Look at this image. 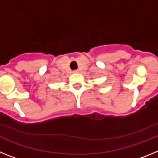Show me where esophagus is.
Returning a JSON list of instances; mask_svg holds the SVG:
<instances>
[{
  "label": "esophagus",
  "mask_w": 158,
  "mask_h": 158,
  "mask_svg": "<svg viewBox=\"0 0 158 158\" xmlns=\"http://www.w3.org/2000/svg\"><path fill=\"white\" fill-rule=\"evenodd\" d=\"M73 73H79V71L75 70V71H73Z\"/></svg>",
  "instance_id": "34e87169"
}]
</instances>
